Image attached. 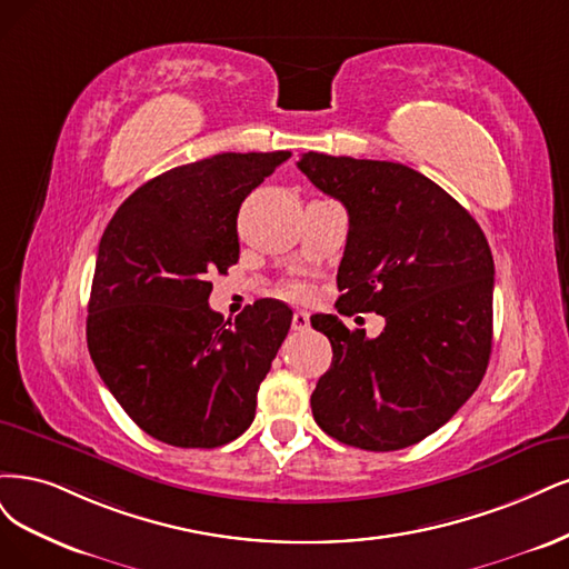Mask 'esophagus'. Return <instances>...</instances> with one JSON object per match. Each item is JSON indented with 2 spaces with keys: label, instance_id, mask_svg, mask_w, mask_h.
<instances>
[{
  "label": "esophagus",
  "instance_id": "1",
  "mask_svg": "<svg viewBox=\"0 0 569 569\" xmlns=\"http://www.w3.org/2000/svg\"><path fill=\"white\" fill-rule=\"evenodd\" d=\"M309 328V315L307 311H296L292 315V331H307Z\"/></svg>",
  "mask_w": 569,
  "mask_h": 569
}]
</instances>
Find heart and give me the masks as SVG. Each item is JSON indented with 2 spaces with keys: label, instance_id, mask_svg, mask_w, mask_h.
Returning <instances> with one entry per match:
<instances>
[{
  "label": "heart",
  "instance_id": "obj_1",
  "mask_svg": "<svg viewBox=\"0 0 569 569\" xmlns=\"http://www.w3.org/2000/svg\"><path fill=\"white\" fill-rule=\"evenodd\" d=\"M283 292H286L288 298H292V300H305V298L309 296L307 286H302V283H288V286L283 288Z\"/></svg>",
  "mask_w": 569,
  "mask_h": 569
}]
</instances>
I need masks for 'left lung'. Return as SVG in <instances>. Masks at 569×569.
<instances>
[{"label":"left lung","mask_w":569,"mask_h":569,"mask_svg":"<svg viewBox=\"0 0 569 569\" xmlns=\"http://www.w3.org/2000/svg\"><path fill=\"white\" fill-rule=\"evenodd\" d=\"M298 168L350 214L340 315L376 311L378 338L333 315L311 326L333 361L311 413L338 442L397 451L442 428L478 390L491 355L493 258L472 214L401 162L302 153Z\"/></svg>","instance_id":"8db88e82"}]
</instances>
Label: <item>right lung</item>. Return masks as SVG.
<instances>
[{
	"instance_id": "1",
	"label": "right lung",
	"mask_w": 569,
	"mask_h": 569,
	"mask_svg": "<svg viewBox=\"0 0 569 569\" xmlns=\"http://www.w3.org/2000/svg\"><path fill=\"white\" fill-rule=\"evenodd\" d=\"M288 158L219 153L162 172L101 236L89 355L124 413L164 445L214 449L252 423L292 311L267 298L224 321L208 305L210 273L238 262V210Z\"/></svg>"
}]
</instances>
